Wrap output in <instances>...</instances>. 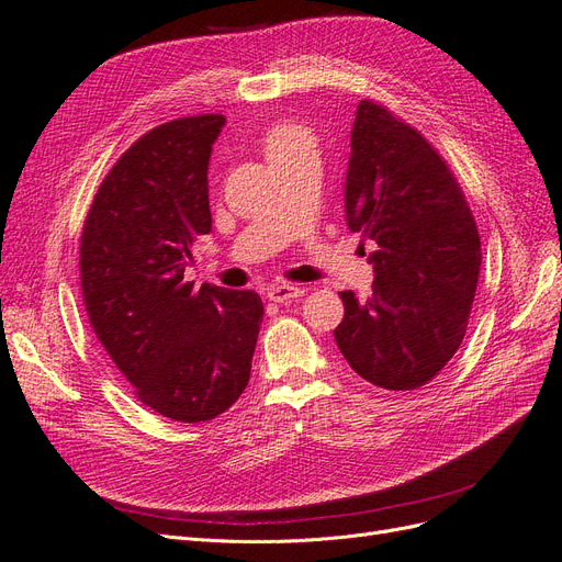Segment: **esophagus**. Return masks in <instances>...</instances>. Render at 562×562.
Segmentation results:
<instances>
[{
    "label": "esophagus",
    "mask_w": 562,
    "mask_h": 562,
    "mask_svg": "<svg viewBox=\"0 0 562 562\" xmlns=\"http://www.w3.org/2000/svg\"><path fill=\"white\" fill-rule=\"evenodd\" d=\"M303 292H306V290H303V286H299V284L278 282L268 290V299L276 301V303H286V301H294V299L303 296Z\"/></svg>",
    "instance_id": "1"
}]
</instances>
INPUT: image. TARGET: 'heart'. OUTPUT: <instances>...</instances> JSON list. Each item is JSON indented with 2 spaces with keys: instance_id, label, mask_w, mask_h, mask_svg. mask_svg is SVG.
I'll list each match as a JSON object with an SVG mask.
<instances>
[{
  "instance_id": "1",
  "label": "heart",
  "mask_w": 562,
  "mask_h": 562,
  "mask_svg": "<svg viewBox=\"0 0 562 562\" xmlns=\"http://www.w3.org/2000/svg\"><path fill=\"white\" fill-rule=\"evenodd\" d=\"M303 146H313V136L308 130H303V126L292 122H280L276 126H270L263 136V153L270 162L292 155Z\"/></svg>"
}]
</instances>
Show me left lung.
<instances>
[{
    "mask_svg": "<svg viewBox=\"0 0 562 562\" xmlns=\"http://www.w3.org/2000/svg\"><path fill=\"white\" fill-rule=\"evenodd\" d=\"M344 188L348 228L376 247L372 296L341 292L336 346L374 386L414 391L467 334L483 261L477 226L445 159L374 101L358 105Z\"/></svg>",
    "mask_w": 562,
    "mask_h": 562,
    "instance_id": "8db88e82",
    "label": "left lung"
}]
</instances>
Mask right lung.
Masks as SVG:
<instances>
[{
    "mask_svg": "<svg viewBox=\"0 0 562 562\" xmlns=\"http://www.w3.org/2000/svg\"><path fill=\"white\" fill-rule=\"evenodd\" d=\"M226 117L155 126L95 192L79 245L89 323L143 405L210 422L249 383L263 303L256 292L186 282L192 243L212 233V146Z\"/></svg>",
    "mask_w": 562,
    "mask_h": 562,
    "instance_id": "1",
    "label": "right lung"
}]
</instances>
